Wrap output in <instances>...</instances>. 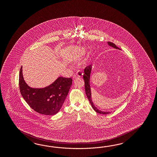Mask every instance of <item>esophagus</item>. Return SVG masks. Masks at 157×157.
<instances>
[{
	"label": "esophagus",
	"mask_w": 157,
	"mask_h": 157,
	"mask_svg": "<svg viewBox=\"0 0 157 157\" xmlns=\"http://www.w3.org/2000/svg\"><path fill=\"white\" fill-rule=\"evenodd\" d=\"M83 75V72H82L81 71H78L76 72V74H75V75H74L73 78H78V77H81V76H82Z\"/></svg>",
	"instance_id": "obj_1"
}]
</instances>
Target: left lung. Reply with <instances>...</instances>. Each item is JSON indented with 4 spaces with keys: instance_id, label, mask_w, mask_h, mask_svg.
<instances>
[{
    "instance_id": "8db88e82",
    "label": "left lung",
    "mask_w": 157,
    "mask_h": 157,
    "mask_svg": "<svg viewBox=\"0 0 157 157\" xmlns=\"http://www.w3.org/2000/svg\"><path fill=\"white\" fill-rule=\"evenodd\" d=\"M108 45L117 49H120L119 48L117 47L114 43H111V42H108ZM91 69H92V65L90 64L88 66L86 67L85 70H84V74H83V79L85 81V87L86 94L87 95L88 100L89 101L93 109L95 110L96 112L100 113V114H107L110 113V112H104V111H101V110H99L95 106L93 102V100L91 98V92L90 85V79L91 72Z\"/></svg>"
}]
</instances>
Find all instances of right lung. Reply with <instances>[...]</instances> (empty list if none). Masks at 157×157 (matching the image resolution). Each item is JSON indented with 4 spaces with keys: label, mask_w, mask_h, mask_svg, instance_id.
Instances as JSON below:
<instances>
[{
    "label": "right lung",
    "mask_w": 157,
    "mask_h": 157,
    "mask_svg": "<svg viewBox=\"0 0 157 157\" xmlns=\"http://www.w3.org/2000/svg\"><path fill=\"white\" fill-rule=\"evenodd\" d=\"M72 79L60 76L50 85L32 88L24 80L22 66L19 71L20 92L24 100L34 110L44 115H54L59 112L68 95Z\"/></svg>",
    "instance_id": "1"
}]
</instances>
